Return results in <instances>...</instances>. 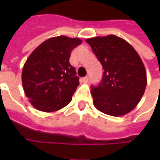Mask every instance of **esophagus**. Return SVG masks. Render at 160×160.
<instances>
[{
  "instance_id": "esophagus-1",
  "label": "esophagus",
  "mask_w": 160,
  "mask_h": 160,
  "mask_svg": "<svg viewBox=\"0 0 160 160\" xmlns=\"http://www.w3.org/2000/svg\"><path fill=\"white\" fill-rule=\"evenodd\" d=\"M88 80H89V77L88 76H86V77H84V78H82V81H83L84 83H87V82H88Z\"/></svg>"
}]
</instances>
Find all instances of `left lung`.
I'll return each instance as SVG.
<instances>
[{
	"instance_id": "8db88e82",
	"label": "left lung",
	"mask_w": 160,
	"mask_h": 160,
	"mask_svg": "<svg viewBox=\"0 0 160 160\" xmlns=\"http://www.w3.org/2000/svg\"><path fill=\"white\" fill-rule=\"evenodd\" d=\"M103 67V77L91 86L95 107L104 114L119 117L132 111L147 87V73L132 46L115 35L87 39Z\"/></svg>"
}]
</instances>
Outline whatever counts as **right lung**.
<instances>
[{"label":"right lung","mask_w":160,"mask_h":160,"mask_svg":"<svg viewBox=\"0 0 160 160\" xmlns=\"http://www.w3.org/2000/svg\"><path fill=\"white\" fill-rule=\"evenodd\" d=\"M80 43L79 38H52L41 43L26 60L22 71L23 87L36 109L56 111L72 100L80 82L69 62L70 54Z\"/></svg>","instance_id":"add662e5"}]
</instances>
